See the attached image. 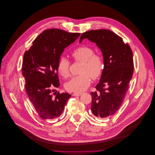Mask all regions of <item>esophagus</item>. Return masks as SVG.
Here are the masks:
<instances>
[{
	"mask_svg": "<svg viewBox=\"0 0 155 155\" xmlns=\"http://www.w3.org/2000/svg\"><path fill=\"white\" fill-rule=\"evenodd\" d=\"M81 95V94H80V93H74V94H73V95L74 97H79Z\"/></svg>",
	"mask_w": 155,
	"mask_h": 155,
	"instance_id": "esophagus-1",
	"label": "esophagus"
}]
</instances>
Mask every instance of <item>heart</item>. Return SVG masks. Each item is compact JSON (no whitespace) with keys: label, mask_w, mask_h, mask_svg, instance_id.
I'll use <instances>...</instances> for the list:
<instances>
[{"label":"heart","mask_w":155,"mask_h":155,"mask_svg":"<svg viewBox=\"0 0 155 155\" xmlns=\"http://www.w3.org/2000/svg\"><path fill=\"white\" fill-rule=\"evenodd\" d=\"M91 48L82 46L78 47L72 52V56L76 61L83 62L80 73L81 75L73 77L65 84L67 90L80 93L85 90L91 84V78L94 80L98 79L104 70L103 57L97 54H94ZM70 63L69 60L63 57L60 58L57 70L59 74L64 78L70 75Z\"/></svg>","instance_id":"heart-1"}]
</instances>
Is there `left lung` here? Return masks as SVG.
<instances>
[{
    "label": "left lung",
    "mask_w": 155,
    "mask_h": 155,
    "mask_svg": "<svg viewBox=\"0 0 155 155\" xmlns=\"http://www.w3.org/2000/svg\"><path fill=\"white\" fill-rule=\"evenodd\" d=\"M87 38L101 49L104 70L97 91L91 92L92 114L105 118L115 114L121 106L133 78V52L128 44L110 30H91L83 33L80 43Z\"/></svg>",
    "instance_id": "8db88e82"
}]
</instances>
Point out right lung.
Masks as SVG:
<instances>
[{
  "mask_svg": "<svg viewBox=\"0 0 155 155\" xmlns=\"http://www.w3.org/2000/svg\"><path fill=\"white\" fill-rule=\"evenodd\" d=\"M79 35V33H69L58 28L46 30L24 54L22 74L26 94L43 120L58 118L71 97L68 93L58 91L53 97L52 91L60 85L57 66L60 55Z\"/></svg>",
  "mask_w": 155,
  "mask_h": 155,
  "instance_id": "add662e5",
  "label": "right lung"
}]
</instances>
